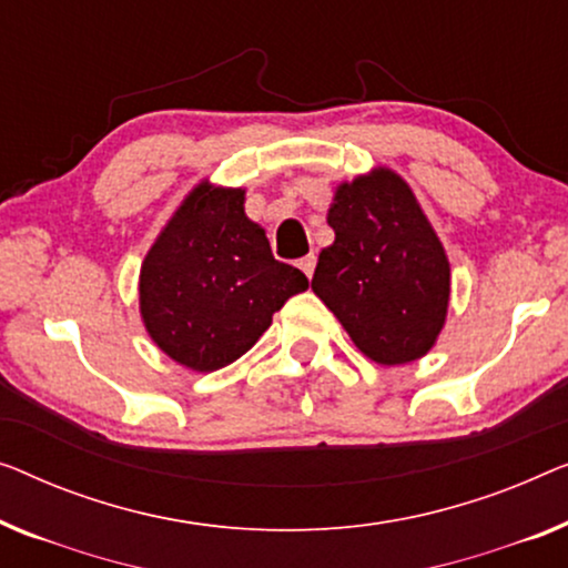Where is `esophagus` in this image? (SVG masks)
Masks as SVG:
<instances>
[{
	"mask_svg": "<svg viewBox=\"0 0 568 568\" xmlns=\"http://www.w3.org/2000/svg\"><path fill=\"white\" fill-rule=\"evenodd\" d=\"M315 264H317L315 253H310V256L300 258V268L304 271V274H307V278H312V274H315Z\"/></svg>",
	"mask_w": 568,
	"mask_h": 568,
	"instance_id": "34e87169",
	"label": "esophagus"
}]
</instances>
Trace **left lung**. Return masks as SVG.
Listing matches in <instances>:
<instances>
[{
	"label": "left lung",
	"mask_w": 568,
	"mask_h": 568,
	"mask_svg": "<svg viewBox=\"0 0 568 568\" xmlns=\"http://www.w3.org/2000/svg\"><path fill=\"white\" fill-rule=\"evenodd\" d=\"M327 225L312 292L374 364L423 358L446 325L450 264L413 189L376 166L335 186Z\"/></svg>",
	"instance_id": "left-lung-1"
}]
</instances>
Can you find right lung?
Returning a JSON list of instances; mask_svg holds the SVG:
<instances>
[{"mask_svg":"<svg viewBox=\"0 0 568 568\" xmlns=\"http://www.w3.org/2000/svg\"><path fill=\"white\" fill-rule=\"evenodd\" d=\"M307 286L245 215V189L202 179L148 248L138 302L151 341L176 364L207 374L251 351L274 312Z\"/></svg>","mask_w":568,"mask_h":568,"instance_id":"right-lung-1","label":"right lung"}]
</instances>
